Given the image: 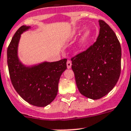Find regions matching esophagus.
<instances>
[{
    "label": "esophagus",
    "mask_w": 131,
    "mask_h": 131,
    "mask_svg": "<svg viewBox=\"0 0 131 131\" xmlns=\"http://www.w3.org/2000/svg\"><path fill=\"white\" fill-rule=\"evenodd\" d=\"M67 66L68 69H70V68H71V66H72V62H71V61L68 60L67 62Z\"/></svg>",
    "instance_id": "34e87169"
}]
</instances>
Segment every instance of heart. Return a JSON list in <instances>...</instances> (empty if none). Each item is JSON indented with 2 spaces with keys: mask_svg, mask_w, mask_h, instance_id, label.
Returning <instances> with one entry per match:
<instances>
[{
  "mask_svg": "<svg viewBox=\"0 0 131 131\" xmlns=\"http://www.w3.org/2000/svg\"><path fill=\"white\" fill-rule=\"evenodd\" d=\"M90 36V31L89 30L86 31L84 34H83V36H82L80 40V46H82L87 41L88 39L89 38Z\"/></svg>",
  "mask_w": 131,
  "mask_h": 131,
  "instance_id": "b5f03b06",
  "label": "heart"
}]
</instances>
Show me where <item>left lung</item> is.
I'll return each mask as SVG.
<instances>
[{
  "label": "left lung",
  "instance_id": "1",
  "mask_svg": "<svg viewBox=\"0 0 131 131\" xmlns=\"http://www.w3.org/2000/svg\"><path fill=\"white\" fill-rule=\"evenodd\" d=\"M99 24L100 34L96 41L71 59L78 90L92 100L102 98L110 92L121 74L120 43L107 24L102 20Z\"/></svg>",
  "mask_w": 131,
  "mask_h": 131
}]
</instances>
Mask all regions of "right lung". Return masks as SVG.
Instances as JSON below:
<instances>
[{"label":"right lung","instance_id":"1","mask_svg":"<svg viewBox=\"0 0 131 131\" xmlns=\"http://www.w3.org/2000/svg\"><path fill=\"white\" fill-rule=\"evenodd\" d=\"M30 28L22 26L12 37L7 49L8 67L14 89L31 105L45 107L51 103L57 95L61 74L67 69V59L56 62H43L26 67L18 57V47L21 34Z\"/></svg>","mask_w":131,"mask_h":131}]
</instances>
